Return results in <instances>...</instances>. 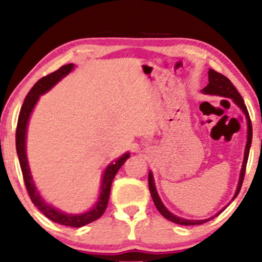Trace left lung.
Segmentation results:
<instances>
[{
	"instance_id": "8db88e82",
	"label": "left lung",
	"mask_w": 262,
	"mask_h": 262,
	"mask_svg": "<svg viewBox=\"0 0 262 262\" xmlns=\"http://www.w3.org/2000/svg\"><path fill=\"white\" fill-rule=\"evenodd\" d=\"M208 81L209 83L203 89V92L207 93V95H218V96H223V97H228L231 98L235 103L242 108L243 112L245 113L246 116V121H248V141H246V146H245V155H244V161H243V166H242V171H240V179H239V183H237V188L235 194H234L233 200L235 198L237 194H239L240 188H242L243 181H244V176H245V170H246V164H248V158H249V151H250V146H251V140H252V127H251V121L250 117H249V112L248 108H246L244 100L240 96V93L237 92V90L235 89V86L231 83V81L225 77L224 75L217 73L213 69H209L208 71ZM149 189L150 193H151L152 201H154L156 208H158L159 212L161 213V215H164L165 218L169 219V221L173 222L176 224H181V225H200L206 223V222H209L210 219H213L214 217H217L219 214H215L214 217L209 218V219H203V221H189V219H183L177 217V215L172 214V213L169 212L166 209V207L164 206L161 202L160 197H159L158 192H156L155 188V183H154V179H152V173L149 172Z\"/></svg>"
}]
</instances>
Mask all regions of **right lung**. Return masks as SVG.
Listing matches in <instances>:
<instances>
[{"mask_svg": "<svg viewBox=\"0 0 262 262\" xmlns=\"http://www.w3.org/2000/svg\"><path fill=\"white\" fill-rule=\"evenodd\" d=\"M74 69V64H68L61 66L59 70L54 71V73L47 75V76L41 77L40 80L37 81L34 86L32 87L31 91L28 92L27 97L23 102L22 108H20L19 117H18L17 129H16V149L18 159H19L20 170H22L23 180H25V185L27 191H28L29 197H31L32 202L35 204V207L40 210L41 213L50 221L55 222L61 225H68V227H75L80 228L82 225H86L89 223H92L96 219H98L104 213L107 208L108 200H110L111 193V186H112V181L121 169V166L124 164L125 160L129 158V152L124 154L118 160H116L112 164L107 166L106 171L103 173V179H102V186H101V194L98 198V202L95 204V207L89 212L83 213V214H66V213L60 212V210L55 209L50 204L45 203L40 194L37 192L34 182H33L31 171H29L28 161H27L26 155V133H27V124H28L29 116H31L33 108H34L35 103H37L39 96L43 95L47 91H49L52 87L59 82L62 77L66 76L71 70Z\"/></svg>", "mask_w": 262, "mask_h": 262, "instance_id": "obj_1", "label": "right lung"}]
</instances>
